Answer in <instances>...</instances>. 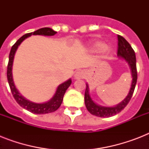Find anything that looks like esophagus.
<instances>
[{
	"instance_id": "1",
	"label": "esophagus",
	"mask_w": 149,
	"mask_h": 149,
	"mask_svg": "<svg viewBox=\"0 0 149 149\" xmlns=\"http://www.w3.org/2000/svg\"><path fill=\"white\" fill-rule=\"evenodd\" d=\"M84 72L81 70L79 71H77V72H75L74 74V78L75 79H81V78H84Z\"/></svg>"
}]
</instances>
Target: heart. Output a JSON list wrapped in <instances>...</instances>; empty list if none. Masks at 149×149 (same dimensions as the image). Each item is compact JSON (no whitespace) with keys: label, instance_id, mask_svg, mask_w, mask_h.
I'll list each match as a JSON object with an SVG mask.
<instances>
[{"label":"heart","instance_id":"heart-1","mask_svg":"<svg viewBox=\"0 0 149 149\" xmlns=\"http://www.w3.org/2000/svg\"><path fill=\"white\" fill-rule=\"evenodd\" d=\"M89 47L91 50H96L99 49L100 54L103 56L110 52L111 50V47L108 44H102L101 42L98 40L91 41L89 44Z\"/></svg>","mask_w":149,"mask_h":149}]
</instances>
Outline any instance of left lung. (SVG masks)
I'll return each mask as SVG.
<instances>
[{
    "label": "left lung",
    "mask_w": 149,
    "mask_h": 149,
    "mask_svg": "<svg viewBox=\"0 0 149 149\" xmlns=\"http://www.w3.org/2000/svg\"><path fill=\"white\" fill-rule=\"evenodd\" d=\"M118 56L120 58H122L128 64L131 70L132 73V80L131 84V88L127 93V97L120 102V104H117L116 106L113 107H104L96 104L93 101L90 95V91H89V86L86 84V91H85V95H84V101L86 109L91 114L95 115L97 117L100 118H110L112 116L116 115L117 113L122 111L125 107L127 106L128 102L132 98L133 93H134L135 85L137 83V74L136 69V57L134 50L132 48L131 45L127 42L125 38L122 36H118Z\"/></svg>",
    "instance_id": "8db88e82"
}]
</instances>
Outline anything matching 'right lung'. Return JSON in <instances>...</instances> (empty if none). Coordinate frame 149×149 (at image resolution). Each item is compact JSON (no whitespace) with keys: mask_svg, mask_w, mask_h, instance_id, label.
Masks as SVG:
<instances>
[{"mask_svg":"<svg viewBox=\"0 0 149 149\" xmlns=\"http://www.w3.org/2000/svg\"><path fill=\"white\" fill-rule=\"evenodd\" d=\"M56 33H57L56 31H55L50 28H42V29H38L37 31H34V32L25 34L24 36L21 37L15 42V45L11 47L10 54H9V61H8V70H7V77H8V84H9V86H10L13 97H15V100L17 101V103L19 104L20 106L22 107L23 108H24L27 111H30V112L33 113H36V114H43V113H52V112L56 111L60 107L61 104L63 102L64 94H65V91L68 89V87L70 86V84L72 83V80H71V79H69L65 82L63 83V84H61L60 85H58L57 89H56L55 94L49 101L42 103V104H38V103L30 101L25 97H24L19 93L18 90L15 86L12 75V66L14 58H15V52L17 51V48L25 38H29L32 35L33 36L38 35V36H52L54 35H56Z\"/></svg>","mask_w":149,"mask_h":149,"instance_id":"add662e5","label":"right lung"}]
</instances>
